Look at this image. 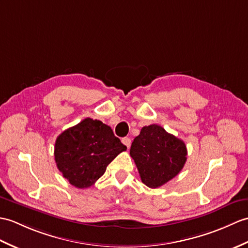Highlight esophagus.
<instances>
[{"instance_id": "1", "label": "esophagus", "mask_w": 248, "mask_h": 248, "mask_svg": "<svg viewBox=\"0 0 248 248\" xmlns=\"http://www.w3.org/2000/svg\"><path fill=\"white\" fill-rule=\"evenodd\" d=\"M122 141H123V143L124 145L126 147V148H130V146H131V140L129 137H124L123 140H122Z\"/></svg>"}]
</instances>
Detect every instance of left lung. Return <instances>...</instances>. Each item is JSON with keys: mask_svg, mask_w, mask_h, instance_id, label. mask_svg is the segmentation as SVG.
<instances>
[{"mask_svg": "<svg viewBox=\"0 0 248 248\" xmlns=\"http://www.w3.org/2000/svg\"><path fill=\"white\" fill-rule=\"evenodd\" d=\"M141 182L158 188L175 177L187 160V148L180 138L157 124L143 126L130 149Z\"/></svg>", "mask_w": 248, "mask_h": 248, "instance_id": "obj_1", "label": "left lung"}]
</instances>
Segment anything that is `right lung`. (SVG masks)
<instances>
[{"mask_svg": "<svg viewBox=\"0 0 248 248\" xmlns=\"http://www.w3.org/2000/svg\"><path fill=\"white\" fill-rule=\"evenodd\" d=\"M125 150L110 126L88 117L57 137L54 154L63 177L83 189L94 185L108 165Z\"/></svg>", "mask_w": 248, "mask_h": 248, "instance_id": "1", "label": "right lung"}]
</instances>
